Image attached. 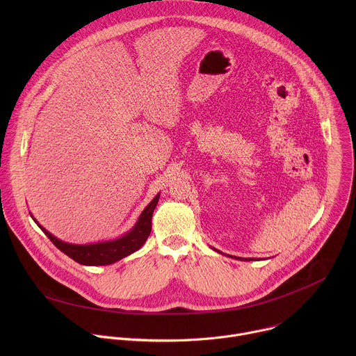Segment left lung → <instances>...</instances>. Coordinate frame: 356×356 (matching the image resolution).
Returning a JSON list of instances; mask_svg holds the SVG:
<instances>
[{
    "label": "left lung",
    "instance_id": "1",
    "mask_svg": "<svg viewBox=\"0 0 356 356\" xmlns=\"http://www.w3.org/2000/svg\"><path fill=\"white\" fill-rule=\"evenodd\" d=\"M229 257V255H228ZM231 258H235V257H231ZM235 259H239V261H255V258H235ZM258 261V259H257Z\"/></svg>",
    "mask_w": 356,
    "mask_h": 356
}]
</instances>
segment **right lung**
I'll list each match as a JSON object with an SVG mask.
<instances>
[{
  "instance_id": "right-lung-1",
  "label": "right lung",
  "mask_w": 356,
  "mask_h": 356,
  "mask_svg": "<svg viewBox=\"0 0 356 356\" xmlns=\"http://www.w3.org/2000/svg\"><path fill=\"white\" fill-rule=\"evenodd\" d=\"M161 193H158L154 200L145 207V210L140 213L136 224L124 235L115 239L110 241H101L94 243H69L65 242L55 235L50 234L47 229H44L31 214L33 221L38 224V227L44 232V235L54 242V245L60 249L63 253L73 261H76L80 265L86 266H106L115 264L121 261L122 258L131 255V253L136 252L142 248V245L146 242L150 229H152V214H154L156 204L159 201Z\"/></svg>"
}]
</instances>
